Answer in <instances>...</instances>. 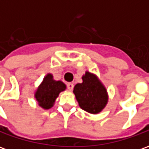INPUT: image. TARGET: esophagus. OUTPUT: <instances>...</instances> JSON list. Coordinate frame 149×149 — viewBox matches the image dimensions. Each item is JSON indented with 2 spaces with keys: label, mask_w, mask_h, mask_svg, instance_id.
<instances>
[{
  "label": "esophagus",
  "mask_w": 149,
  "mask_h": 149,
  "mask_svg": "<svg viewBox=\"0 0 149 149\" xmlns=\"http://www.w3.org/2000/svg\"><path fill=\"white\" fill-rule=\"evenodd\" d=\"M67 87H68V89L69 91H72V88H73V84L72 83H68L67 84Z\"/></svg>",
  "instance_id": "1"
}]
</instances>
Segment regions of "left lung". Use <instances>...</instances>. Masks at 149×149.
<instances>
[{"mask_svg": "<svg viewBox=\"0 0 149 149\" xmlns=\"http://www.w3.org/2000/svg\"><path fill=\"white\" fill-rule=\"evenodd\" d=\"M82 81L73 89L79 106L91 114L100 113L109 101L106 88L97 75L88 71L82 76Z\"/></svg>", "mask_w": 149, "mask_h": 149, "instance_id": "left-lung-1", "label": "left lung"}]
</instances>
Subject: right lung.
<instances>
[{"label":"right lung","instance_id":"right-lung-1","mask_svg":"<svg viewBox=\"0 0 149 149\" xmlns=\"http://www.w3.org/2000/svg\"><path fill=\"white\" fill-rule=\"evenodd\" d=\"M66 89V85L61 81H56L51 73H47L42 82L34 93V98L43 109L48 110L53 107L59 94Z\"/></svg>","mask_w":149,"mask_h":149}]
</instances>
